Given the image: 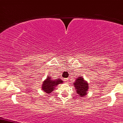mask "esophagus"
<instances>
[{
  "mask_svg": "<svg viewBox=\"0 0 123 123\" xmlns=\"http://www.w3.org/2000/svg\"><path fill=\"white\" fill-rule=\"evenodd\" d=\"M64 82H66V83H68L69 82V78H65L64 79Z\"/></svg>",
  "mask_w": 123,
  "mask_h": 123,
  "instance_id": "esophagus-1",
  "label": "esophagus"
}]
</instances>
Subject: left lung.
I'll return each instance as SVG.
<instances>
[{"label": "left lung", "mask_w": 123, "mask_h": 123, "mask_svg": "<svg viewBox=\"0 0 123 123\" xmlns=\"http://www.w3.org/2000/svg\"><path fill=\"white\" fill-rule=\"evenodd\" d=\"M76 92L80 97H83L87 94L88 89V83L83 80L82 77H79L74 83Z\"/></svg>", "instance_id": "1"}]
</instances>
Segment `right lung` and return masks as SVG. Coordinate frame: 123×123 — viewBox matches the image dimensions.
<instances>
[{
    "mask_svg": "<svg viewBox=\"0 0 123 123\" xmlns=\"http://www.w3.org/2000/svg\"><path fill=\"white\" fill-rule=\"evenodd\" d=\"M62 83H63V81L60 78L58 80H53L50 77H48L46 80L43 82L42 90L46 94H50L55 89V87L57 85Z\"/></svg>",
    "mask_w": 123,
    "mask_h": 123,
    "instance_id": "add662e5",
    "label": "right lung"
}]
</instances>
